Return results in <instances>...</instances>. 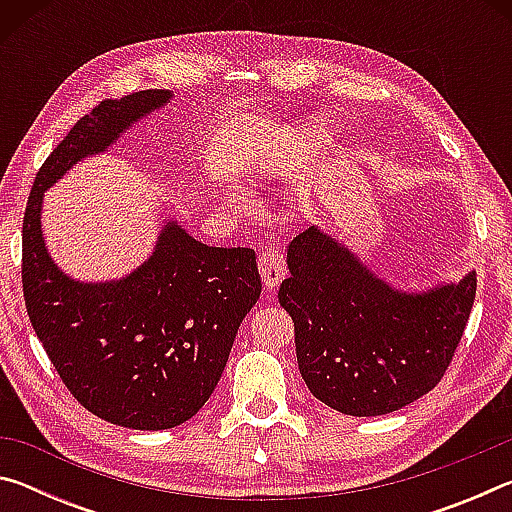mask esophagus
Masks as SVG:
<instances>
[{"label": "esophagus", "mask_w": 512, "mask_h": 512, "mask_svg": "<svg viewBox=\"0 0 512 512\" xmlns=\"http://www.w3.org/2000/svg\"><path fill=\"white\" fill-rule=\"evenodd\" d=\"M257 266L268 291L280 287V282L284 280V273H287V262H284V255L280 248H264L262 255H259Z\"/></svg>", "instance_id": "1"}]
</instances>
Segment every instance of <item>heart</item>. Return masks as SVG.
I'll list each match as a JSON object with an SVG mask.
<instances>
[{
    "label": "heart",
    "mask_w": 512,
    "mask_h": 512,
    "mask_svg": "<svg viewBox=\"0 0 512 512\" xmlns=\"http://www.w3.org/2000/svg\"><path fill=\"white\" fill-rule=\"evenodd\" d=\"M332 135V126L325 119H309L305 124L293 126L259 164V176L266 183L296 176L300 169L307 167L311 158H316L332 142Z\"/></svg>",
    "instance_id": "1"
}]
</instances>
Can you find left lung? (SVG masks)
Wrapping results in <instances>:
<instances>
[{"mask_svg":"<svg viewBox=\"0 0 512 512\" xmlns=\"http://www.w3.org/2000/svg\"><path fill=\"white\" fill-rule=\"evenodd\" d=\"M280 305L296 325L311 395L345 415L393 413L443 379L476 296V273L427 291L381 280L339 239L311 225L287 248Z\"/></svg>","mask_w":512,"mask_h":512,"instance_id":"1","label":"left lung"}]
</instances>
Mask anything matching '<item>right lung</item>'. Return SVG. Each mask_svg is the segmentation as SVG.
Instances as JSON below:
<instances>
[{
	"instance_id": "obj_1",
	"label": "right lung",
	"mask_w": 512,
	"mask_h": 512,
	"mask_svg": "<svg viewBox=\"0 0 512 512\" xmlns=\"http://www.w3.org/2000/svg\"><path fill=\"white\" fill-rule=\"evenodd\" d=\"M171 97L135 92L76 121L40 167L22 225L24 302L47 357L90 413L142 431L178 427L210 400L262 291L255 250L205 246L167 221L153 255L131 275L79 282L47 253L40 212L45 189Z\"/></svg>"
}]
</instances>
